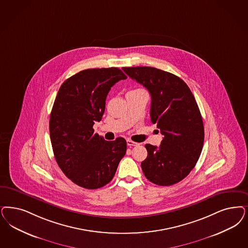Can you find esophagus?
<instances>
[{
	"mask_svg": "<svg viewBox=\"0 0 248 248\" xmlns=\"http://www.w3.org/2000/svg\"><path fill=\"white\" fill-rule=\"evenodd\" d=\"M126 143H127V145H130V146H135V145H138V143L134 142V141H132V140H130V139L126 140Z\"/></svg>",
	"mask_w": 248,
	"mask_h": 248,
	"instance_id": "esophagus-1",
	"label": "esophagus"
}]
</instances>
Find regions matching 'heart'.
<instances>
[{
  "label": "heart",
  "instance_id": "heart-1",
  "mask_svg": "<svg viewBox=\"0 0 248 248\" xmlns=\"http://www.w3.org/2000/svg\"><path fill=\"white\" fill-rule=\"evenodd\" d=\"M135 91H139V90H135ZM132 92H134V91H132Z\"/></svg>",
  "mask_w": 248,
  "mask_h": 248
}]
</instances>
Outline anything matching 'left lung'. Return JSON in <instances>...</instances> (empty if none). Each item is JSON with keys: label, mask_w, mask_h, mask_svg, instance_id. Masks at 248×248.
I'll use <instances>...</instances> for the list:
<instances>
[{"label": "left lung", "mask_w": 248, "mask_h": 248, "mask_svg": "<svg viewBox=\"0 0 248 248\" xmlns=\"http://www.w3.org/2000/svg\"><path fill=\"white\" fill-rule=\"evenodd\" d=\"M151 95L150 118L163 135L161 144H146L141 163L145 178L170 186L186 178L201 155L204 127L196 100L180 78L152 67L123 68Z\"/></svg>", "instance_id": "obj_1"}]
</instances>
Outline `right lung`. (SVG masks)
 I'll return each instance as SVG.
<instances>
[{
  "mask_svg": "<svg viewBox=\"0 0 248 248\" xmlns=\"http://www.w3.org/2000/svg\"><path fill=\"white\" fill-rule=\"evenodd\" d=\"M126 76L118 68H89L65 80L49 119L52 148L60 170L78 186L102 188L113 178L126 153V141H106L94 133L102 120L107 94Z\"/></svg>",
  "mask_w": 248,
  "mask_h": 248,
  "instance_id": "right-lung-1",
  "label": "right lung"
}]
</instances>
